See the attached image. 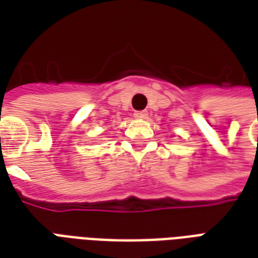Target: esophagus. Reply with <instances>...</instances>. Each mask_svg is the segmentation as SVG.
I'll return each mask as SVG.
<instances>
[{"instance_id":"esophagus-1","label":"esophagus","mask_w":258,"mask_h":258,"mask_svg":"<svg viewBox=\"0 0 258 258\" xmlns=\"http://www.w3.org/2000/svg\"><path fill=\"white\" fill-rule=\"evenodd\" d=\"M134 117L140 118V120H144V118L148 117V112H146V110H140V112H135Z\"/></svg>"}]
</instances>
